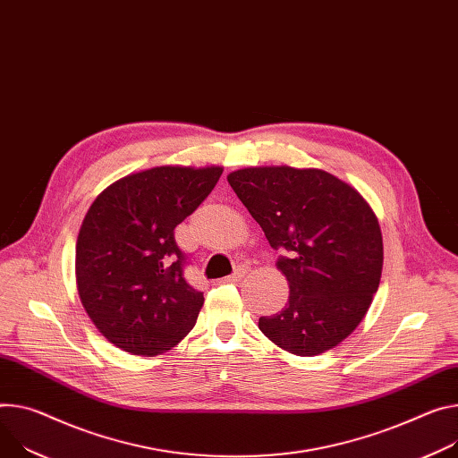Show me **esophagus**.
Masks as SVG:
<instances>
[{"instance_id":"1","label":"esophagus","mask_w":458,"mask_h":458,"mask_svg":"<svg viewBox=\"0 0 458 458\" xmlns=\"http://www.w3.org/2000/svg\"><path fill=\"white\" fill-rule=\"evenodd\" d=\"M244 274H246V268H244V267H239L233 274H230L228 277H225V281H239V279L244 277Z\"/></svg>"}]
</instances>
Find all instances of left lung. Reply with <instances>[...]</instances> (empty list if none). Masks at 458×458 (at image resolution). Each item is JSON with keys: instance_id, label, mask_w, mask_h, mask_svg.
<instances>
[{"instance_id": "8db88e82", "label": "left lung", "mask_w": 458, "mask_h": 458, "mask_svg": "<svg viewBox=\"0 0 458 458\" xmlns=\"http://www.w3.org/2000/svg\"><path fill=\"white\" fill-rule=\"evenodd\" d=\"M228 182L283 252L277 268L290 284L284 309L259 318L261 332L298 356L336 347L360 325L380 284L377 216L354 188L323 170L244 168Z\"/></svg>"}]
</instances>
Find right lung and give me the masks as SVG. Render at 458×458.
<instances>
[{"mask_svg": "<svg viewBox=\"0 0 458 458\" xmlns=\"http://www.w3.org/2000/svg\"><path fill=\"white\" fill-rule=\"evenodd\" d=\"M223 168L160 165L106 188L76 242L78 294L118 349L155 356L193 328L202 293L184 277L175 228L212 193Z\"/></svg>", "mask_w": 458, "mask_h": 458, "instance_id": "add662e5", "label": "right lung"}]
</instances>
